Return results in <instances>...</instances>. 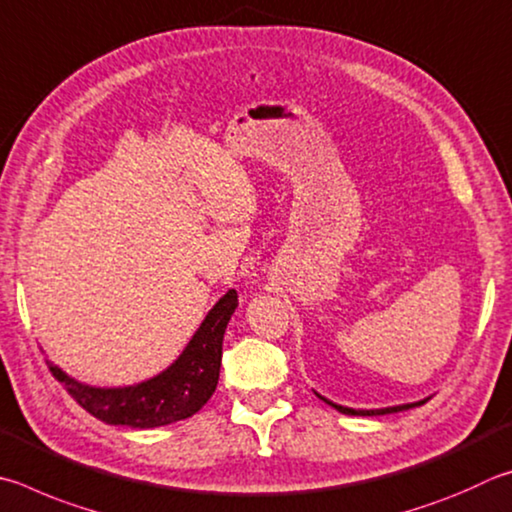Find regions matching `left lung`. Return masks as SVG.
<instances>
[{
  "label": "left lung",
  "instance_id": "8db88e82",
  "mask_svg": "<svg viewBox=\"0 0 512 512\" xmlns=\"http://www.w3.org/2000/svg\"><path fill=\"white\" fill-rule=\"evenodd\" d=\"M317 396H319V393H317ZM319 398L324 400L326 405L335 407L337 411H342V414H348V416H384V414H396V411H405V409H411V407H418V405H423V402H425V400H420V402H409V405L384 407V409H351V407H342V405H337V402L328 400V398H324V396H319Z\"/></svg>",
  "mask_w": 512,
  "mask_h": 512
}]
</instances>
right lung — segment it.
<instances>
[{"label":"right lung","mask_w":512,"mask_h":512,"mask_svg":"<svg viewBox=\"0 0 512 512\" xmlns=\"http://www.w3.org/2000/svg\"><path fill=\"white\" fill-rule=\"evenodd\" d=\"M236 308L238 294L236 290H229L209 310L182 355L166 371L146 382L103 389L69 378L51 362L49 371L53 378L65 384L69 396L80 407L107 425L150 429L177 423L197 414L218 387L224 330Z\"/></svg>","instance_id":"add662e5"}]
</instances>
